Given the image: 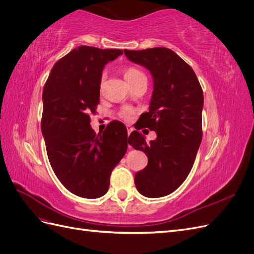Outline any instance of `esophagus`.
<instances>
[{
    "label": "esophagus",
    "instance_id": "1",
    "mask_svg": "<svg viewBox=\"0 0 254 254\" xmlns=\"http://www.w3.org/2000/svg\"><path fill=\"white\" fill-rule=\"evenodd\" d=\"M133 131V128L131 126H127V132H128V135L131 133Z\"/></svg>",
    "mask_w": 254,
    "mask_h": 254
}]
</instances>
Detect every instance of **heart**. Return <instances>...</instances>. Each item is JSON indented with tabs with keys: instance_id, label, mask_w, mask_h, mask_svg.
<instances>
[{
	"instance_id": "b5f03b06",
	"label": "heart",
	"mask_w": 254,
	"mask_h": 254,
	"mask_svg": "<svg viewBox=\"0 0 254 254\" xmlns=\"http://www.w3.org/2000/svg\"><path fill=\"white\" fill-rule=\"evenodd\" d=\"M123 74H124V77L127 80V82L130 84V86H131V84L137 78L141 77V76H144V74L142 72H140L139 70H137V68L132 67V66L126 67L124 72H123ZM104 82H105V79L103 78L102 81H101V86H99L101 90L104 89ZM132 114H133V110L131 108H129V107H125V108H123L122 111H121V117L123 119H125V120H129Z\"/></svg>"
}]
</instances>
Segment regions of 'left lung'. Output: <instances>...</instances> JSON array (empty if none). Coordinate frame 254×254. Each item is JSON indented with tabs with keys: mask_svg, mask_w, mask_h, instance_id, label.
Masks as SVG:
<instances>
[{
	"mask_svg": "<svg viewBox=\"0 0 254 254\" xmlns=\"http://www.w3.org/2000/svg\"><path fill=\"white\" fill-rule=\"evenodd\" d=\"M124 53L147 68L153 79L149 112L139 121L156 131L157 139L147 143L136 130L128 137V143L148 158L134 183L145 197H163L178 189L193 167L202 139V89L193 68L170 49Z\"/></svg>",
	"mask_w": 254,
	"mask_h": 254,
	"instance_id": "8db88e82",
	"label": "left lung"
}]
</instances>
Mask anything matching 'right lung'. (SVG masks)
Here are the masks:
<instances>
[{"mask_svg":"<svg viewBox=\"0 0 254 254\" xmlns=\"http://www.w3.org/2000/svg\"><path fill=\"white\" fill-rule=\"evenodd\" d=\"M118 49L81 45L54 64L44 84L41 131L51 166L71 193L99 198L127 150V129L113 121L98 134L90 114L99 103L105 65L122 55Z\"/></svg>","mask_w":254,"mask_h":254,"instance_id":"1","label":"right lung"}]
</instances>
